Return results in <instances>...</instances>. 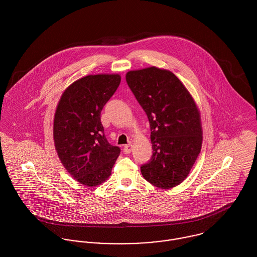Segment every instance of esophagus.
Instances as JSON below:
<instances>
[{"instance_id": "obj_1", "label": "esophagus", "mask_w": 257, "mask_h": 257, "mask_svg": "<svg viewBox=\"0 0 257 257\" xmlns=\"http://www.w3.org/2000/svg\"><path fill=\"white\" fill-rule=\"evenodd\" d=\"M132 150H133V146L132 145H126V146H124V147H123V152L126 153V154L131 153Z\"/></svg>"}]
</instances>
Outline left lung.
Wrapping results in <instances>:
<instances>
[{
    "label": "left lung",
    "mask_w": 257,
    "mask_h": 257,
    "mask_svg": "<svg viewBox=\"0 0 257 257\" xmlns=\"http://www.w3.org/2000/svg\"><path fill=\"white\" fill-rule=\"evenodd\" d=\"M125 80L147 113L153 154L141 167L153 186L171 189L182 183L201 152L203 130L198 106L183 83L155 66L132 70Z\"/></svg>",
    "instance_id": "1"
}]
</instances>
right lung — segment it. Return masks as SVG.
<instances>
[{
  "instance_id": "1",
  "label": "right lung",
  "mask_w": 257,
  "mask_h": 257,
  "mask_svg": "<svg viewBox=\"0 0 257 257\" xmlns=\"http://www.w3.org/2000/svg\"><path fill=\"white\" fill-rule=\"evenodd\" d=\"M119 83L118 74L85 76L66 88L56 107V152L68 173L87 187L104 183L120 153L108 143L101 122V110Z\"/></svg>"
}]
</instances>
